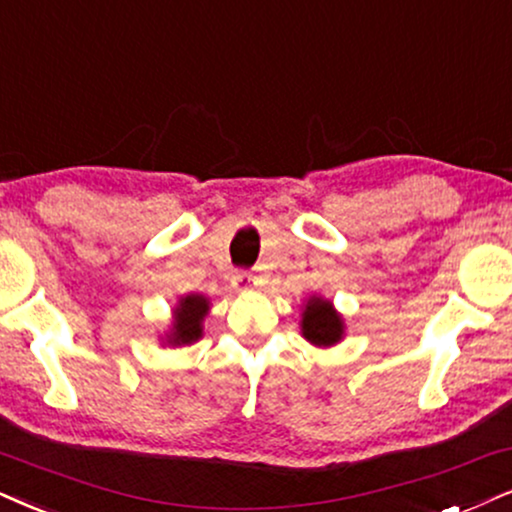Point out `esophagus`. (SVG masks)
<instances>
[{
  "instance_id": "esophagus-1",
  "label": "esophagus",
  "mask_w": 512,
  "mask_h": 512,
  "mask_svg": "<svg viewBox=\"0 0 512 512\" xmlns=\"http://www.w3.org/2000/svg\"><path fill=\"white\" fill-rule=\"evenodd\" d=\"M232 285H235V289H239V292H246V289L256 287V277L251 273H237L232 277Z\"/></svg>"
}]
</instances>
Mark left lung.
Instances as JSON below:
<instances>
[{"label": "left lung", "instance_id": "obj_1", "mask_svg": "<svg viewBox=\"0 0 512 512\" xmlns=\"http://www.w3.org/2000/svg\"><path fill=\"white\" fill-rule=\"evenodd\" d=\"M304 337L315 346H332L342 339V318L332 311L330 301L308 299L304 320H301Z\"/></svg>", "mask_w": 512, "mask_h": 512}]
</instances>
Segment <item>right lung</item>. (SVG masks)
<instances>
[{"instance_id": "right-lung-1", "label": "right lung", "mask_w": 512, "mask_h": 512, "mask_svg": "<svg viewBox=\"0 0 512 512\" xmlns=\"http://www.w3.org/2000/svg\"><path fill=\"white\" fill-rule=\"evenodd\" d=\"M208 311V301L201 294H189L175 308L170 344H192L201 337V320Z\"/></svg>"}]
</instances>
